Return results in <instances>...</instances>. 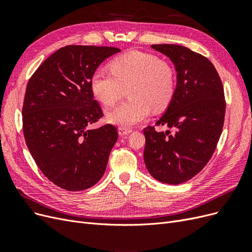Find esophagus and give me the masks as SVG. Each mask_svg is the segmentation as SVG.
I'll use <instances>...</instances> for the list:
<instances>
[{
  "instance_id": "1",
  "label": "esophagus",
  "mask_w": 252,
  "mask_h": 252,
  "mask_svg": "<svg viewBox=\"0 0 252 252\" xmlns=\"http://www.w3.org/2000/svg\"><path fill=\"white\" fill-rule=\"evenodd\" d=\"M131 131H132L131 129H126V128H122V127H120V128H119V134H120L121 136L127 135V134L130 133Z\"/></svg>"
}]
</instances>
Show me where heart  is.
Segmentation results:
<instances>
[{
  "label": "heart",
  "instance_id": "obj_1",
  "mask_svg": "<svg viewBox=\"0 0 252 252\" xmlns=\"http://www.w3.org/2000/svg\"><path fill=\"white\" fill-rule=\"evenodd\" d=\"M111 71L96 69L90 78L91 93L98 102L111 106L129 87L130 100L106 113L111 124L129 129L146 119L151 109L167 108L175 91L173 67L158 57L130 51L114 59Z\"/></svg>",
  "mask_w": 252,
  "mask_h": 252
}]
</instances>
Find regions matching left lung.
Returning <instances> with one entry per match:
<instances>
[{
	"label": "left lung",
	"instance_id": "left-lung-1",
	"mask_svg": "<svg viewBox=\"0 0 252 252\" xmlns=\"http://www.w3.org/2000/svg\"><path fill=\"white\" fill-rule=\"evenodd\" d=\"M170 59L177 71L174 95L157 125L144 129V161L156 180L178 185L192 179L208 163L220 140L225 118L222 81L210 61L174 44L151 45Z\"/></svg>",
	"mask_w": 252,
	"mask_h": 252
}]
</instances>
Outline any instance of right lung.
<instances>
[{"instance_id": "1", "label": "right lung", "mask_w": 252, "mask_h": 252, "mask_svg": "<svg viewBox=\"0 0 252 252\" xmlns=\"http://www.w3.org/2000/svg\"><path fill=\"white\" fill-rule=\"evenodd\" d=\"M116 47L68 45L44 61L30 78L23 105V131L37 167L68 191L93 187L101 180L117 128L88 129L102 118L90 78Z\"/></svg>"}]
</instances>
